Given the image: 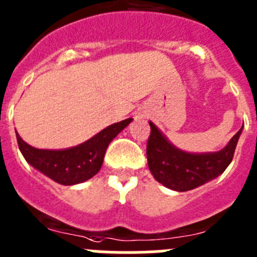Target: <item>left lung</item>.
Segmentation results:
<instances>
[{
  "instance_id": "left-lung-1",
  "label": "left lung",
  "mask_w": 257,
  "mask_h": 257,
  "mask_svg": "<svg viewBox=\"0 0 257 257\" xmlns=\"http://www.w3.org/2000/svg\"><path fill=\"white\" fill-rule=\"evenodd\" d=\"M150 126L151 134L146 150L150 172L159 183L178 192L197 188L223 174L233 160L235 146L243 129L242 126L220 151L191 154L172 145L151 121Z\"/></svg>"
}]
</instances>
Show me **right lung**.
<instances>
[{"label":"right lung","mask_w":257,"mask_h":257,"mask_svg":"<svg viewBox=\"0 0 257 257\" xmlns=\"http://www.w3.org/2000/svg\"><path fill=\"white\" fill-rule=\"evenodd\" d=\"M132 117L111 124L88 141L65 150H39L16 133L19 150L27 163L62 186H74L100 172L107 146L132 121Z\"/></svg>","instance_id":"add662e5"}]
</instances>
